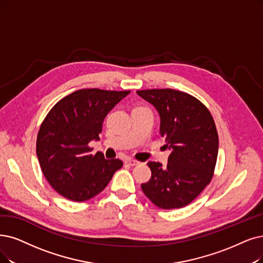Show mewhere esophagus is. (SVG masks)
Returning <instances> with one entry per match:
<instances>
[{"label": "esophagus", "mask_w": 263, "mask_h": 263, "mask_svg": "<svg viewBox=\"0 0 263 263\" xmlns=\"http://www.w3.org/2000/svg\"><path fill=\"white\" fill-rule=\"evenodd\" d=\"M125 164H127V165H129V166H136V165L140 164V162L136 161V160H133V159H127V160L125 161Z\"/></svg>", "instance_id": "obj_1"}]
</instances>
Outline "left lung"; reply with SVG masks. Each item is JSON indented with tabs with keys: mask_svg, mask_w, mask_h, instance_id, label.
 Here are the masks:
<instances>
[{
	"mask_svg": "<svg viewBox=\"0 0 263 263\" xmlns=\"http://www.w3.org/2000/svg\"><path fill=\"white\" fill-rule=\"evenodd\" d=\"M160 113V134L172 150L168 164L149 162L151 178L141 189L162 209L190 204L211 183L218 156L219 138L213 115L187 92L171 88L138 90Z\"/></svg>",
	"mask_w": 263,
	"mask_h": 263,
	"instance_id": "8db88e82",
	"label": "left lung"
}]
</instances>
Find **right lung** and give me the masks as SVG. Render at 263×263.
Masks as SVG:
<instances>
[{
  "label": "right lung",
  "mask_w": 263,
  "mask_h": 263,
  "mask_svg": "<svg viewBox=\"0 0 263 263\" xmlns=\"http://www.w3.org/2000/svg\"><path fill=\"white\" fill-rule=\"evenodd\" d=\"M130 90L86 88L60 99L42 122L36 155L48 183L61 196L84 202L99 194L123 166L119 159L91 154L107 114Z\"/></svg>",
  "instance_id": "add662e5"
}]
</instances>
